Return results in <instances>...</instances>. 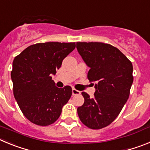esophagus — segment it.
I'll use <instances>...</instances> for the list:
<instances>
[{
  "label": "esophagus",
  "mask_w": 150,
  "mask_h": 150,
  "mask_svg": "<svg viewBox=\"0 0 150 150\" xmlns=\"http://www.w3.org/2000/svg\"><path fill=\"white\" fill-rule=\"evenodd\" d=\"M80 94V91H78V90L75 89V88H73L72 89V95H79Z\"/></svg>",
  "instance_id": "34e87169"
}]
</instances>
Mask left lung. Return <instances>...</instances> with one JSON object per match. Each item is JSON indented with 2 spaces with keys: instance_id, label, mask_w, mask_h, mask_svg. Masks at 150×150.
<instances>
[{
  "instance_id": "8db88e82",
  "label": "left lung",
  "mask_w": 150,
  "mask_h": 150,
  "mask_svg": "<svg viewBox=\"0 0 150 150\" xmlns=\"http://www.w3.org/2000/svg\"><path fill=\"white\" fill-rule=\"evenodd\" d=\"M76 49L90 67L88 79L96 82L91 98L83 91L84 104L77 108L82 122L91 129L109 125L126 103L133 83V66L117 48L98 42H78Z\"/></svg>"
}]
</instances>
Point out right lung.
Instances as JSON below:
<instances>
[{
    "label": "right lung",
    "mask_w": 150,
    "mask_h": 150,
    "mask_svg": "<svg viewBox=\"0 0 150 150\" xmlns=\"http://www.w3.org/2000/svg\"><path fill=\"white\" fill-rule=\"evenodd\" d=\"M75 47V43H36L13 60V95L24 116L34 124L46 126L55 122L71 97V87L58 88L51 76Z\"/></svg>",
    "instance_id": "1"
}]
</instances>
